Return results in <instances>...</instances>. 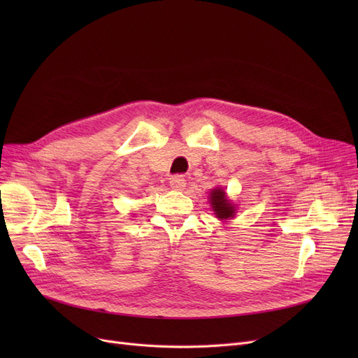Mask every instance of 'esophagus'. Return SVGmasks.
<instances>
[{"instance_id": "34e87169", "label": "esophagus", "mask_w": 358, "mask_h": 358, "mask_svg": "<svg viewBox=\"0 0 358 358\" xmlns=\"http://www.w3.org/2000/svg\"><path fill=\"white\" fill-rule=\"evenodd\" d=\"M185 185H187V180L183 176L176 175V176L170 178V187L175 191H183V189H185Z\"/></svg>"}]
</instances>
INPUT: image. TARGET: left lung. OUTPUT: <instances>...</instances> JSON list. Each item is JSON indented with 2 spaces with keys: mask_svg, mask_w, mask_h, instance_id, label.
<instances>
[{
  "mask_svg": "<svg viewBox=\"0 0 358 358\" xmlns=\"http://www.w3.org/2000/svg\"><path fill=\"white\" fill-rule=\"evenodd\" d=\"M210 204L213 208L215 215L218 216L220 220H229L233 218L234 208L230 201L227 200L225 192L222 189H213L210 194Z\"/></svg>",
  "mask_w": 358,
  "mask_h": 358,
  "instance_id": "1",
  "label": "left lung"
}]
</instances>
